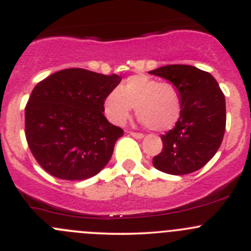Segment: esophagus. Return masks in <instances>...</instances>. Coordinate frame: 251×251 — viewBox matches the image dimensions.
<instances>
[{
    "mask_svg": "<svg viewBox=\"0 0 251 251\" xmlns=\"http://www.w3.org/2000/svg\"><path fill=\"white\" fill-rule=\"evenodd\" d=\"M130 135L132 136V137L138 138V140H141V138H143V137H144L143 133H141V132H130Z\"/></svg>",
    "mask_w": 251,
    "mask_h": 251,
    "instance_id": "esophagus-1",
    "label": "esophagus"
}]
</instances>
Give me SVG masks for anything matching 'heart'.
<instances>
[{
	"label": "heart",
	"instance_id": "obj_1",
	"mask_svg": "<svg viewBox=\"0 0 251 251\" xmlns=\"http://www.w3.org/2000/svg\"><path fill=\"white\" fill-rule=\"evenodd\" d=\"M104 113L115 125H124L133 108L142 124L158 132L171 130L181 118L182 98L173 82L147 75L130 76L104 98Z\"/></svg>",
	"mask_w": 251,
	"mask_h": 251
}]
</instances>
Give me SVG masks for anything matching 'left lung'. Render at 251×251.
I'll use <instances>...</instances> for the list:
<instances>
[{
	"mask_svg": "<svg viewBox=\"0 0 251 251\" xmlns=\"http://www.w3.org/2000/svg\"><path fill=\"white\" fill-rule=\"evenodd\" d=\"M176 85L182 113L173 130L161 135L163 151L153 158L154 168L170 175L201 169L221 146L226 130V102L210 73L192 65L171 64L149 72Z\"/></svg>",
	"mask_w": 251,
	"mask_h": 251,
	"instance_id": "left-lung-1",
	"label": "left lung"
}]
</instances>
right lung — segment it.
I'll use <instances>...</instances> for the list:
<instances>
[{
	"instance_id": "1",
	"label": "right lung",
	"mask_w": 251,
	"mask_h": 251,
	"mask_svg": "<svg viewBox=\"0 0 251 251\" xmlns=\"http://www.w3.org/2000/svg\"><path fill=\"white\" fill-rule=\"evenodd\" d=\"M120 81L116 74L70 68L35 86L25 107V137L45 171L81 181L107 165L124 130L107 120L103 103Z\"/></svg>"
}]
</instances>
